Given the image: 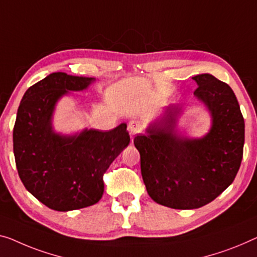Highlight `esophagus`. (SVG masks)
Here are the masks:
<instances>
[{"label": "esophagus", "instance_id": "1", "mask_svg": "<svg viewBox=\"0 0 257 257\" xmlns=\"http://www.w3.org/2000/svg\"><path fill=\"white\" fill-rule=\"evenodd\" d=\"M142 123L139 120H133L129 122L128 124V129H129V133L132 134V135H136V134H139L142 132Z\"/></svg>", "mask_w": 257, "mask_h": 257}]
</instances>
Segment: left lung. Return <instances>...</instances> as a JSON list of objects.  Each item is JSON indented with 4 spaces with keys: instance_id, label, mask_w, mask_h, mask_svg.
I'll return each instance as SVG.
<instances>
[{
    "instance_id": "left-lung-1",
    "label": "left lung",
    "mask_w": 257,
    "mask_h": 257,
    "mask_svg": "<svg viewBox=\"0 0 257 257\" xmlns=\"http://www.w3.org/2000/svg\"><path fill=\"white\" fill-rule=\"evenodd\" d=\"M193 79L198 86L195 98L209 113L208 132L187 135L179 127L183 104H172L134 139L149 196L172 209L212 202L233 182L242 160L244 121L234 92L212 75Z\"/></svg>"
}]
</instances>
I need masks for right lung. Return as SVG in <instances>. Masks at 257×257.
Masks as SVG:
<instances>
[{"mask_svg": "<svg viewBox=\"0 0 257 257\" xmlns=\"http://www.w3.org/2000/svg\"><path fill=\"white\" fill-rule=\"evenodd\" d=\"M93 77L53 72L29 87L19 104L14 128V155L23 185L37 200L56 211H71L98 203L102 175L129 145L127 124L108 132L84 128L56 132L59 101L87 90Z\"/></svg>", "mask_w": 257, "mask_h": 257, "instance_id": "obj_1", "label": "right lung"}]
</instances>
